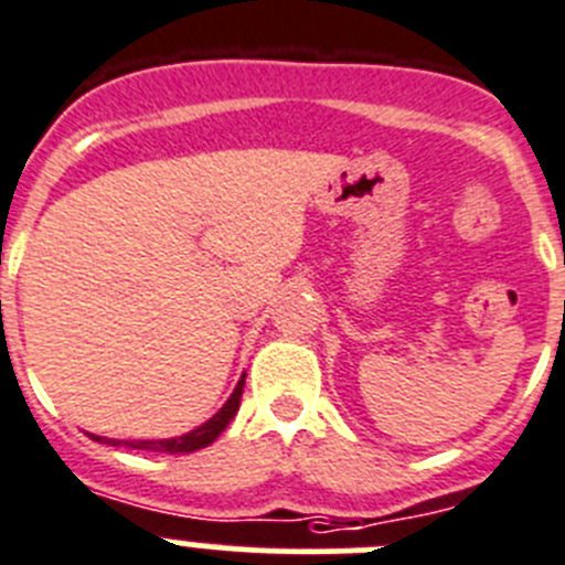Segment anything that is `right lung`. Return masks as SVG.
I'll return each mask as SVG.
<instances>
[{
    "label": "right lung",
    "instance_id": "1",
    "mask_svg": "<svg viewBox=\"0 0 565 565\" xmlns=\"http://www.w3.org/2000/svg\"><path fill=\"white\" fill-rule=\"evenodd\" d=\"M242 391H245V377L238 380L236 391L231 394L222 411L216 416L200 425L196 430L191 434L180 436V439H160V441H115V439H104V436H95L98 441H106V445H124V447H135V450H151V454H194V450H202V447L211 445L222 430L227 428V422L236 416L238 403H242Z\"/></svg>",
    "mask_w": 565,
    "mask_h": 565
}]
</instances>
